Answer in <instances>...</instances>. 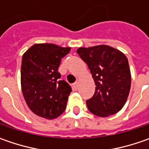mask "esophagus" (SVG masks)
<instances>
[{
  "instance_id": "1",
  "label": "esophagus",
  "mask_w": 149,
  "mask_h": 149,
  "mask_svg": "<svg viewBox=\"0 0 149 149\" xmlns=\"http://www.w3.org/2000/svg\"><path fill=\"white\" fill-rule=\"evenodd\" d=\"M73 87L74 89H78L79 88V82H75L74 84H73Z\"/></svg>"
}]
</instances>
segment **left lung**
<instances>
[{
    "mask_svg": "<svg viewBox=\"0 0 149 149\" xmlns=\"http://www.w3.org/2000/svg\"><path fill=\"white\" fill-rule=\"evenodd\" d=\"M77 53L88 65L96 85L95 95L86 101L89 110L100 117L117 113L125 104L131 86L127 57L105 45L80 47Z\"/></svg>",
    "mask_w": 149,
    "mask_h": 149,
    "instance_id": "1",
    "label": "left lung"
}]
</instances>
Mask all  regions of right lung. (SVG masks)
Here are the masks:
<instances>
[{"instance_id":"right-lung-1","label":"right lung","mask_w":149,"mask_h":149,"mask_svg":"<svg viewBox=\"0 0 149 149\" xmlns=\"http://www.w3.org/2000/svg\"><path fill=\"white\" fill-rule=\"evenodd\" d=\"M70 47L35 44L22 56L20 83L30 109L40 117L54 119L65 110L70 84L60 80L58 68Z\"/></svg>"}]
</instances>
